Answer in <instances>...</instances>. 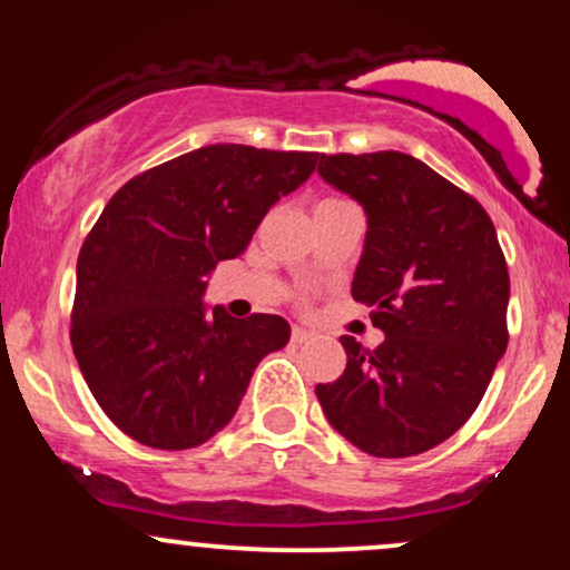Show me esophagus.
I'll use <instances>...</instances> for the list:
<instances>
[{
	"mask_svg": "<svg viewBox=\"0 0 570 570\" xmlns=\"http://www.w3.org/2000/svg\"><path fill=\"white\" fill-rule=\"evenodd\" d=\"M313 335L307 330H303V326H292V343L294 345H303V343H307V340H311Z\"/></svg>",
	"mask_w": 570,
	"mask_h": 570,
	"instance_id": "esophagus-1",
	"label": "esophagus"
}]
</instances>
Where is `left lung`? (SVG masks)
<instances>
[{
  "mask_svg": "<svg viewBox=\"0 0 570 570\" xmlns=\"http://www.w3.org/2000/svg\"><path fill=\"white\" fill-rule=\"evenodd\" d=\"M318 174L367 212L351 294L385 340L370 351L340 337L348 364L316 396L364 453L417 455L472 417L507 351L499 235L480 200L412 155H322Z\"/></svg>",
  "mask_w": 570,
  "mask_h": 570,
  "instance_id": "obj_1",
  "label": "left lung"
}]
</instances>
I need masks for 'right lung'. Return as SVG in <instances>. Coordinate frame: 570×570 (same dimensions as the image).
Here are the masks:
<instances>
[{
	"mask_svg": "<svg viewBox=\"0 0 570 570\" xmlns=\"http://www.w3.org/2000/svg\"><path fill=\"white\" fill-rule=\"evenodd\" d=\"M318 153L208 144L128 179L77 257L71 348L117 429L158 450H187L230 423L254 370L289 343L273 313H206V276L246 252L281 195Z\"/></svg>",
	"mask_w": 570,
	"mask_h": 570,
	"instance_id": "obj_1",
	"label": "right lung"
}]
</instances>
